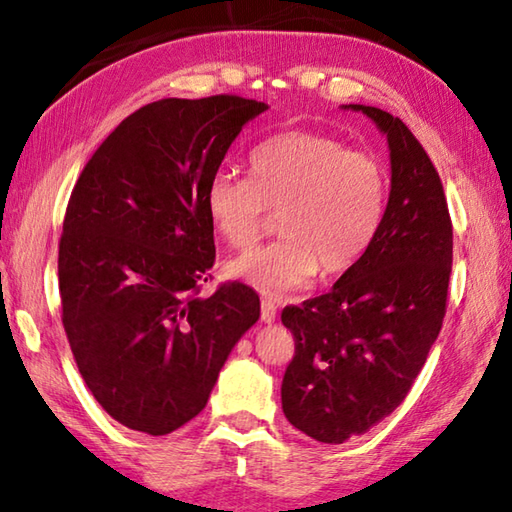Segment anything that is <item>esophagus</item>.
<instances>
[{
	"instance_id": "esophagus-1",
	"label": "esophagus",
	"mask_w": 512,
	"mask_h": 512,
	"mask_svg": "<svg viewBox=\"0 0 512 512\" xmlns=\"http://www.w3.org/2000/svg\"><path fill=\"white\" fill-rule=\"evenodd\" d=\"M261 319L265 321V324H272V321L276 319V303L272 299H263V303H261Z\"/></svg>"
}]
</instances>
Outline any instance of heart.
<instances>
[{
  "label": "heart",
  "instance_id": "obj_1",
  "mask_svg": "<svg viewBox=\"0 0 512 512\" xmlns=\"http://www.w3.org/2000/svg\"><path fill=\"white\" fill-rule=\"evenodd\" d=\"M387 170L369 152L328 134L292 130L251 150L249 177L218 170L204 193L213 231L245 249L279 211L281 240L227 265L231 279L265 294L301 288L312 276L351 270L371 247L387 209Z\"/></svg>",
  "mask_w": 512,
  "mask_h": 512
}]
</instances>
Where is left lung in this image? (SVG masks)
<instances>
[{"label": "left lung", "mask_w": 512, "mask_h": 512, "mask_svg": "<svg viewBox=\"0 0 512 512\" xmlns=\"http://www.w3.org/2000/svg\"><path fill=\"white\" fill-rule=\"evenodd\" d=\"M348 107L387 134V209L371 247L333 290L281 315L294 335L283 414L330 445L369 432L407 398L441 333L452 272V220L432 159L398 116Z\"/></svg>", "instance_id": "obj_1"}]
</instances>
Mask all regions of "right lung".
I'll use <instances>...</instances> for the list:
<instances>
[{
	"mask_svg": "<svg viewBox=\"0 0 512 512\" xmlns=\"http://www.w3.org/2000/svg\"><path fill=\"white\" fill-rule=\"evenodd\" d=\"M265 110L231 94L143 105L71 191L58 249L62 326L87 389L134 432L164 436L200 414L261 317L245 283L197 294L215 261L206 186Z\"/></svg>",
	"mask_w": 512,
	"mask_h": 512,
	"instance_id": "right-lung-1",
	"label": "right lung"
}]
</instances>
